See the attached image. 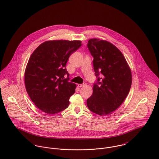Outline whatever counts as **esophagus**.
<instances>
[{
  "label": "esophagus",
  "instance_id": "34e87169",
  "mask_svg": "<svg viewBox=\"0 0 159 159\" xmlns=\"http://www.w3.org/2000/svg\"><path fill=\"white\" fill-rule=\"evenodd\" d=\"M85 85H86V84H78V87H79V88L83 87H84V86H85Z\"/></svg>",
  "mask_w": 159,
  "mask_h": 159
}]
</instances>
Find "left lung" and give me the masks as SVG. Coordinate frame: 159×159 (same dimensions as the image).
I'll use <instances>...</instances> for the list:
<instances>
[{
	"mask_svg": "<svg viewBox=\"0 0 159 159\" xmlns=\"http://www.w3.org/2000/svg\"><path fill=\"white\" fill-rule=\"evenodd\" d=\"M88 49L93 57V67L97 83L87 101L88 108L100 116L112 113L122 104L132 84L130 68L121 52L106 40L93 38ZM99 73L102 77L99 78Z\"/></svg>",
	"mask_w": 159,
	"mask_h": 159,
	"instance_id": "obj_1",
	"label": "left lung"
}]
</instances>
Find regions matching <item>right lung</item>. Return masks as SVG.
<instances>
[{"instance_id": "right-lung-1", "label": "right lung", "mask_w": 159, "mask_h": 159, "mask_svg": "<svg viewBox=\"0 0 159 159\" xmlns=\"http://www.w3.org/2000/svg\"><path fill=\"white\" fill-rule=\"evenodd\" d=\"M81 45L79 40L47 41L31 55L25 70V86L32 102L43 112L53 115L69 106L76 85L68 81L66 65Z\"/></svg>"}]
</instances>
